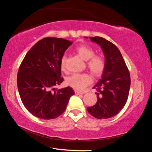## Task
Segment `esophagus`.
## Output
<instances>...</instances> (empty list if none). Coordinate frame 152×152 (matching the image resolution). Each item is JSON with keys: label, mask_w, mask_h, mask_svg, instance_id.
Instances as JSON below:
<instances>
[{"label": "esophagus", "mask_w": 152, "mask_h": 152, "mask_svg": "<svg viewBox=\"0 0 152 152\" xmlns=\"http://www.w3.org/2000/svg\"><path fill=\"white\" fill-rule=\"evenodd\" d=\"M74 92H75L76 94H84V92H80L78 91H74Z\"/></svg>", "instance_id": "esophagus-1"}]
</instances>
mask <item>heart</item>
<instances>
[{
  "mask_svg": "<svg viewBox=\"0 0 152 152\" xmlns=\"http://www.w3.org/2000/svg\"><path fill=\"white\" fill-rule=\"evenodd\" d=\"M76 53L86 61V66L91 74L95 77L101 76L106 67V61L102 55L94 54V50L86 44H81L75 49ZM66 55H63L60 60V67L62 70L66 69ZM92 78L88 74H74L66 80L68 86L78 91H82L86 86L91 84Z\"/></svg>",
  "mask_w": 152,
  "mask_h": 152,
  "instance_id": "heart-1",
  "label": "heart"
}]
</instances>
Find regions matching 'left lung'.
Listing matches in <instances>:
<instances>
[{"label":"left lung","mask_w":152,"mask_h":152,"mask_svg":"<svg viewBox=\"0 0 152 152\" xmlns=\"http://www.w3.org/2000/svg\"><path fill=\"white\" fill-rule=\"evenodd\" d=\"M90 39L101 46L106 67L102 78L93 87L99 92L96 103L87 107V110L95 118L106 119L117 115L126 104L131 84L130 74L116 45L98 36Z\"/></svg>","instance_id":"1"}]
</instances>
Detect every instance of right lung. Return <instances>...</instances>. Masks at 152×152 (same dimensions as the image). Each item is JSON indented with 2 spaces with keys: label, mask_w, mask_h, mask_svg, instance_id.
Instances as JSON below:
<instances>
[{
  "label": "right lung",
  "mask_w": 152,
  "mask_h": 152,
  "mask_svg": "<svg viewBox=\"0 0 152 152\" xmlns=\"http://www.w3.org/2000/svg\"><path fill=\"white\" fill-rule=\"evenodd\" d=\"M72 42L45 37L37 42L25 55L17 74L18 91L25 107L39 119H53L66 110L73 89L55 86L63 82L60 60Z\"/></svg>",
  "instance_id": "right-lung-1"
}]
</instances>
